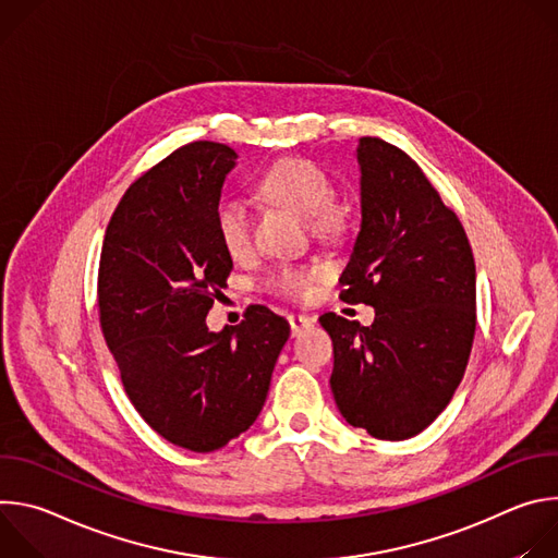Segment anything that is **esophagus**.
Returning a JSON list of instances; mask_svg holds the SVG:
<instances>
[{"label":"esophagus","instance_id":"obj_1","mask_svg":"<svg viewBox=\"0 0 558 558\" xmlns=\"http://www.w3.org/2000/svg\"><path fill=\"white\" fill-rule=\"evenodd\" d=\"M313 317L306 315H289V325H291V336H300L304 329L313 327Z\"/></svg>","mask_w":558,"mask_h":558}]
</instances>
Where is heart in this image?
Returning a JSON list of instances; mask_svg holds the SVG:
<instances>
[{
  "instance_id": "heart-1",
  "label": "heart",
  "mask_w": 558,
  "mask_h": 558,
  "mask_svg": "<svg viewBox=\"0 0 558 558\" xmlns=\"http://www.w3.org/2000/svg\"><path fill=\"white\" fill-rule=\"evenodd\" d=\"M258 192L271 205L308 218V227L317 238L338 241L347 231L349 216L342 205L333 203L331 179L308 158H278L258 179ZM214 220L229 256L238 258L252 250V214L245 203L222 198L216 205ZM317 276L320 271L311 267H280L271 276V287L287 298H308Z\"/></svg>"
}]
</instances>
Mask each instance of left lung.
Returning a JSON list of instances; mask_svg holds the SVG:
<instances>
[{"mask_svg": "<svg viewBox=\"0 0 558 558\" xmlns=\"http://www.w3.org/2000/svg\"><path fill=\"white\" fill-rule=\"evenodd\" d=\"M362 225L342 271L349 304H371L362 327L325 313L331 390L342 417L375 439L430 426L465 373L474 329V258L457 214L413 158L377 136L357 145Z\"/></svg>", "mask_w": 558, "mask_h": 558, "instance_id": "8db88e82", "label": "left lung"}]
</instances>
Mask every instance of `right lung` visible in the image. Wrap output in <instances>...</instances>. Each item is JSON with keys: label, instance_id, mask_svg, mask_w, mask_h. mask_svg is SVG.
<instances>
[{"label": "right lung", "instance_id": "right-lung-1", "mask_svg": "<svg viewBox=\"0 0 558 558\" xmlns=\"http://www.w3.org/2000/svg\"><path fill=\"white\" fill-rule=\"evenodd\" d=\"M235 158L214 141L172 151L128 187L101 247V331L123 388L158 435L192 452L256 422L289 340V323L263 304L220 333L205 323L233 267L214 214Z\"/></svg>", "mask_w": 558, "mask_h": 558}]
</instances>
